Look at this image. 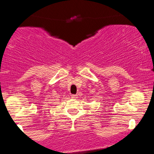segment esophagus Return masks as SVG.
Here are the masks:
<instances>
[{
    "mask_svg": "<svg viewBox=\"0 0 154 154\" xmlns=\"http://www.w3.org/2000/svg\"><path fill=\"white\" fill-rule=\"evenodd\" d=\"M71 97H72V98H74V99H75V98H77V94H71Z\"/></svg>",
    "mask_w": 154,
    "mask_h": 154,
    "instance_id": "34e87169",
    "label": "esophagus"
}]
</instances>
